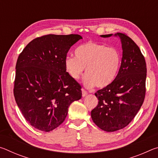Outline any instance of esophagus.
Returning a JSON list of instances; mask_svg holds the SVG:
<instances>
[{"label": "esophagus", "mask_w": 158, "mask_h": 158, "mask_svg": "<svg viewBox=\"0 0 158 158\" xmlns=\"http://www.w3.org/2000/svg\"><path fill=\"white\" fill-rule=\"evenodd\" d=\"M81 91H82V96H83V97H85V96L88 94L87 91H85V90L84 89H81Z\"/></svg>", "instance_id": "esophagus-1"}]
</instances>
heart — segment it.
Instances as JSON below:
<instances>
[{
    "label": "heart",
    "instance_id": "obj_1",
    "mask_svg": "<svg viewBox=\"0 0 158 158\" xmlns=\"http://www.w3.org/2000/svg\"><path fill=\"white\" fill-rule=\"evenodd\" d=\"M75 57L68 56L64 64L72 79H78L85 68L83 82L85 87H106L116 77L121 65V56L113 47L88 42L75 49Z\"/></svg>",
    "mask_w": 158,
    "mask_h": 158
}]
</instances>
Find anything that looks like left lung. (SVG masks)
<instances>
[{"label":"left lung","instance_id":"8db88e82","mask_svg":"<svg viewBox=\"0 0 158 158\" xmlns=\"http://www.w3.org/2000/svg\"><path fill=\"white\" fill-rule=\"evenodd\" d=\"M115 35L120 37L122 43L121 65L113 82L95 93L99 102L91 111L95 124L106 132L126 127L139 111L146 95L147 69L142 53L125 33H117Z\"/></svg>","mask_w":158,"mask_h":158}]
</instances>
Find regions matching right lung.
Masks as SVG:
<instances>
[{
    "label": "right lung",
    "instance_id": "right-lung-1",
    "mask_svg": "<svg viewBox=\"0 0 158 158\" xmlns=\"http://www.w3.org/2000/svg\"><path fill=\"white\" fill-rule=\"evenodd\" d=\"M77 34H49L26 45L16 64L14 95L26 121L50 132L65 121L72 102L81 98V86L66 72L65 58Z\"/></svg>",
    "mask_w": 158,
    "mask_h": 158
}]
</instances>
